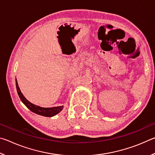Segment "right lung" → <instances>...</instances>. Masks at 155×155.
<instances>
[{
    "label": "right lung",
    "mask_w": 155,
    "mask_h": 155,
    "mask_svg": "<svg viewBox=\"0 0 155 155\" xmlns=\"http://www.w3.org/2000/svg\"><path fill=\"white\" fill-rule=\"evenodd\" d=\"M15 84H16V89L17 91L19 96L20 98L23 103H24L27 108L29 109L31 111L37 114L44 115V116L46 117H52L54 116V115H56L59 113L63 109V106L59 107H49V108H46V107H41L40 106L36 105L31 103V102L28 101L27 99H26L25 97L23 96V94L21 92V91L18 86V84L17 81H15Z\"/></svg>",
    "instance_id": "1"
}]
</instances>
